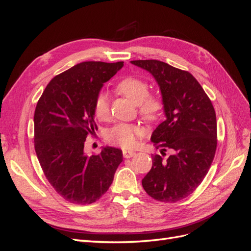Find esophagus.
Wrapping results in <instances>:
<instances>
[{
  "label": "esophagus",
  "mask_w": 251,
  "mask_h": 251,
  "mask_svg": "<svg viewBox=\"0 0 251 251\" xmlns=\"http://www.w3.org/2000/svg\"><path fill=\"white\" fill-rule=\"evenodd\" d=\"M135 154H136V153H135V151H123V155H124L125 158H131V157H133Z\"/></svg>",
  "instance_id": "esophagus-1"
}]
</instances>
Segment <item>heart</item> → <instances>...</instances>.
Instances as JSON below:
<instances>
[{"label": "heart", "mask_w": 251, "mask_h": 251, "mask_svg": "<svg viewBox=\"0 0 251 251\" xmlns=\"http://www.w3.org/2000/svg\"><path fill=\"white\" fill-rule=\"evenodd\" d=\"M117 89L135 104H139V112L146 119H154L161 110V102L155 96L149 94V83L140 78L128 76L120 80ZM94 114L98 120L104 121L110 116L109 96L100 93L94 102ZM141 135V128L128 124H119L113 126L107 134V139L114 146L124 149L134 148Z\"/></svg>", "instance_id": "obj_1"}]
</instances>
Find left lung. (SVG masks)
<instances>
[{"instance_id":"8db88e82","label":"left lung","mask_w":251,"mask_h":251,"mask_svg":"<svg viewBox=\"0 0 251 251\" xmlns=\"http://www.w3.org/2000/svg\"><path fill=\"white\" fill-rule=\"evenodd\" d=\"M150 72L162 96L165 120L151 140L161 155H154L153 166L142 186L157 201L177 202L186 198L206 176L217 149V118L212 103L193 75L156 59L132 60ZM166 149L171 155L163 157Z\"/></svg>"}]
</instances>
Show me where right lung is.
Wrapping results in <instances>:
<instances>
[{"mask_svg":"<svg viewBox=\"0 0 251 251\" xmlns=\"http://www.w3.org/2000/svg\"><path fill=\"white\" fill-rule=\"evenodd\" d=\"M124 62H83L52 78L34 112V148L45 176L64 199L97 201L112 184L123 161L119 149L105 147L88 156L85 141L97 130L94 102L103 83Z\"/></svg>","mask_w":251,"mask_h":251,"instance_id":"right-lung-1","label":"right lung"}]
</instances>
